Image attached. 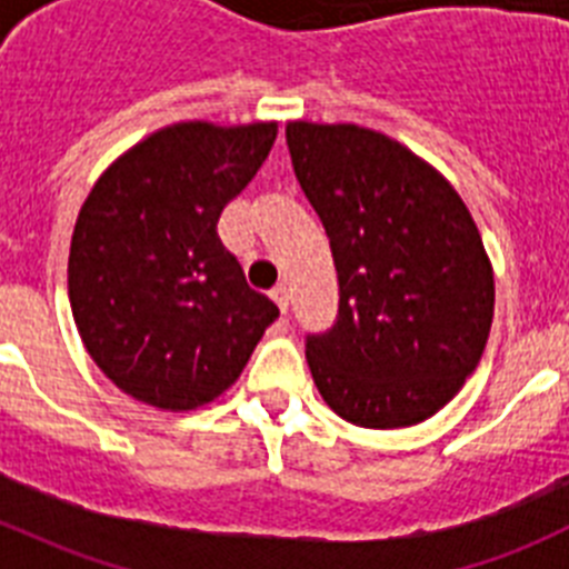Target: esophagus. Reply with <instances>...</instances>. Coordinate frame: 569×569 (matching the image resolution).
Segmentation results:
<instances>
[{
	"label": "esophagus",
	"instance_id": "34e87169",
	"mask_svg": "<svg viewBox=\"0 0 569 569\" xmlns=\"http://www.w3.org/2000/svg\"><path fill=\"white\" fill-rule=\"evenodd\" d=\"M270 296H273V301H276V305H279L281 313H288V308H290V293H288V288H284V284H279V288L270 290Z\"/></svg>",
	"mask_w": 569,
	"mask_h": 569
}]
</instances>
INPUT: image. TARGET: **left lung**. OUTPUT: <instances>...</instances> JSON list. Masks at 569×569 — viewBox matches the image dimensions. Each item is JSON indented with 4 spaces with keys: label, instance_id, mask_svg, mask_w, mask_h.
Segmentation results:
<instances>
[{
    "label": "left lung",
    "instance_id": "1",
    "mask_svg": "<svg viewBox=\"0 0 569 569\" xmlns=\"http://www.w3.org/2000/svg\"><path fill=\"white\" fill-rule=\"evenodd\" d=\"M288 148L339 273L336 325L305 350L321 399L370 430L419 425L459 393L490 336L479 228L453 184L390 136L288 122Z\"/></svg>",
    "mask_w": 569,
    "mask_h": 569
}]
</instances>
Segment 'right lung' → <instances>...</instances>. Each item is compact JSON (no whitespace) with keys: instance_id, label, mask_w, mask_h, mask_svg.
<instances>
[{"instance_id":"1","label":"right lung","mask_w":569,"mask_h":569,"mask_svg":"<svg viewBox=\"0 0 569 569\" xmlns=\"http://www.w3.org/2000/svg\"><path fill=\"white\" fill-rule=\"evenodd\" d=\"M276 122H179L124 150L79 210L68 259L73 321L122 393L196 410L241 376L279 308L216 233L268 159Z\"/></svg>"}]
</instances>
